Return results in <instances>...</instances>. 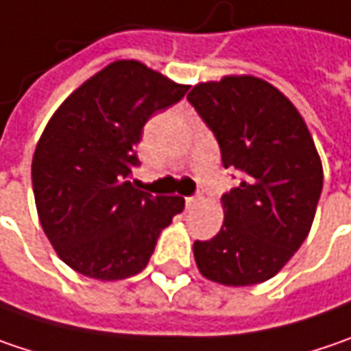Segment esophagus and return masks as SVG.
<instances>
[{
	"label": "esophagus",
	"instance_id": "esophagus-1",
	"mask_svg": "<svg viewBox=\"0 0 351 351\" xmlns=\"http://www.w3.org/2000/svg\"><path fill=\"white\" fill-rule=\"evenodd\" d=\"M198 202H200V196H186V198H184V204H186V208H189V210H191V208H195Z\"/></svg>",
	"mask_w": 351,
	"mask_h": 351
}]
</instances>
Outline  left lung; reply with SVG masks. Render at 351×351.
<instances>
[{"instance_id": "left-lung-1", "label": "left lung", "mask_w": 351, "mask_h": 351, "mask_svg": "<svg viewBox=\"0 0 351 351\" xmlns=\"http://www.w3.org/2000/svg\"><path fill=\"white\" fill-rule=\"evenodd\" d=\"M186 99L217 136L224 169L242 173L222 195L220 232L195 242L196 266L224 286L260 284L312 228L324 184L316 145L296 107L252 75L198 83Z\"/></svg>"}]
</instances>
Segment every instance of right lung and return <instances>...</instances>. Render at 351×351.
Here are the masks:
<instances>
[{
  "mask_svg": "<svg viewBox=\"0 0 351 351\" xmlns=\"http://www.w3.org/2000/svg\"><path fill=\"white\" fill-rule=\"evenodd\" d=\"M189 91L138 61H114L55 111L32 162L41 226L59 258L83 276L141 272L184 198L131 182L145 123Z\"/></svg>",
  "mask_w": 351,
  "mask_h": 351,
  "instance_id": "add662e5",
  "label": "right lung"
}]
</instances>
